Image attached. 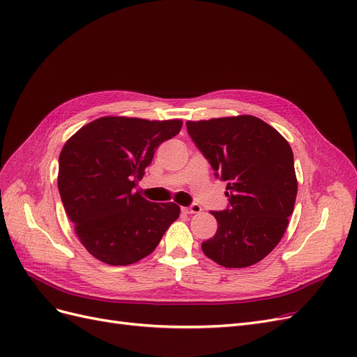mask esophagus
<instances>
[{
  "mask_svg": "<svg viewBox=\"0 0 357 357\" xmlns=\"http://www.w3.org/2000/svg\"><path fill=\"white\" fill-rule=\"evenodd\" d=\"M181 210L185 211L186 214H198V213L202 211L201 205H198V204H192V205H189V207H183Z\"/></svg>",
  "mask_w": 357,
  "mask_h": 357,
  "instance_id": "esophagus-1",
  "label": "esophagus"
}]
</instances>
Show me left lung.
<instances>
[{
  "label": "left lung",
  "mask_w": 357,
  "mask_h": 357,
  "mask_svg": "<svg viewBox=\"0 0 357 357\" xmlns=\"http://www.w3.org/2000/svg\"><path fill=\"white\" fill-rule=\"evenodd\" d=\"M192 142L215 177L228 183L226 210L202 252L226 268H245L274 250L294 213L298 181L294 152L273 126L255 116L186 122Z\"/></svg>",
  "instance_id": "obj_1"
}]
</instances>
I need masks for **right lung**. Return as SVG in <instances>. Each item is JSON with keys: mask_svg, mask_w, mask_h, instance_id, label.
Returning <instances> with one entry per match:
<instances>
[{"mask_svg": "<svg viewBox=\"0 0 357 357\" xmlns=\"http://www.w3.org/2000/svg\"><path fill=\"white\" fill-rule=\"evenodd\" d=\"M183 122L105 116L75 132L59 155L58 188L80 243L109 265H131L152 253L180 207L134 192L159 144Z\"/></svg>", "mask_w": 357, "mask_h": 357, "instance_id": "obj_1", "label": "right lung"}]
</instances>
